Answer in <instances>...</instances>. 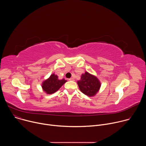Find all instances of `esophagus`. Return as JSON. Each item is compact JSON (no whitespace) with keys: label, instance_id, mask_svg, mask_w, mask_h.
<instances>
[{"label":"esophagus","instance_id":"1","mask_svg":"<svg viewBox=\"0 0 146 146\" xmlns=\"http://www.w3.org/2000/svg\"><path fill=\"white\" fill-rule=\"evenodd\" d=\"M69 81H74V78H72H72H70L69 79Z\"/></svg>","mask_w":146,"mask_h":146}]
</instances>
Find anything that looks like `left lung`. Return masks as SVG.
Listing matches in <instances>:
<instances>
[{
	"label": "left lung",
	"instance_id": "8db88e82",
	"mask_svg": "<svg viewBox=\"0 0 146 146\" xmlns=\"http://www.w3.org/2000/svg\"><path fill=\"white\" fill-rule=\"evenodd\" d=\"M80 91L88 96H95L100 87V82L96 77L86 72L77 81Z\"/></svg>",
	"mask_w": 146,
	"mask_h": 146
}]
</instances>
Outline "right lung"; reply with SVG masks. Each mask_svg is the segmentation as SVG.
<instances>
[{"label":"right lung","mask_w":146,"mask_h":146,"mask_svg":"<svg viewBox=\"0 0 146 146\" xmlns=\"http://www.w3.org/2000/svg\"><path fill=\"white\" fill-rule=\"evenodd\" d=\"M66 81L64 78L59 80L58 76L52 74L43 82L42 88L47 94H52L57 91Z\"/></svg>","instance_id":"obj_1"}]
</instances>
